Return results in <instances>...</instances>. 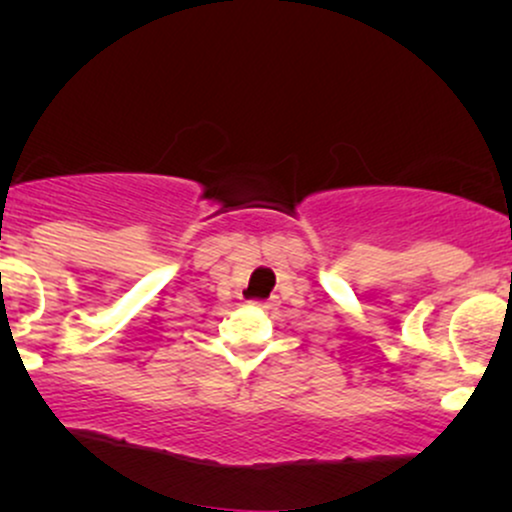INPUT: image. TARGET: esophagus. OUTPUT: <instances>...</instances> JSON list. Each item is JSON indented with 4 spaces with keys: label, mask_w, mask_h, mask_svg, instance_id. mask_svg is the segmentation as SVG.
Instances as JSON below:
<instances>
[{
    "label": "esophagus",
    "mask_w": 512,
    "mask_h": 512,
    "mask_svg": "<svg viewBox=\"0 0 512 512\" xmlns=\"http://www.w3.org/2000/svg\"><path fill=\"white\" fill-rule=\"evenodd\" d=\"M252 305H257V308L269 310V308H274V298H267V301H252Z\"/></svg>",
    "instance_id": "1"
}]
</instances>
